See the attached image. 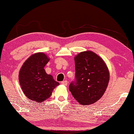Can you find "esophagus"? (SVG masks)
Here are the masks:
<instances>
[{
	"label": "esophagus",
	"instance_id": "1",
	"mask_svg": "<svg viewBox=\"0 0 134 134\" xmlns=\"http://www.w3.org/2000/svg\"><path fill=\"white\" fill-rule=\"evenodd\" d=\"M61 83H62V84H63V85L67 86V84H68V81H66V80H65V81H63Z\"/></svg>",
	"mask_w": 134,
	"mask_h": 134
}]
</instances>
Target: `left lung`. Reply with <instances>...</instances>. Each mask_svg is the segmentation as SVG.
Instances as JSON below:
<instances>
[{"instance_id": "8db88e82", "label": "left lung", "mask_w": 134, "mask_h": 134, "mask_svg": "<svg viewBox=\"0 0 134 134\" xmlns=\"http://www.w3.org/2000/svg\"><path fill=\"white\" fill-rule=\"evenodd\" d=\"M75 80L69 85L72 96L81 104H91L105 92L110 74L105 63L93 52H81L74 58Z\"/></svg>"}]
</instances>
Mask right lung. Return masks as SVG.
<instances>
[{
    "instance_id": "right-lung-1",
    "label": "right lung",
    "mask_w": 134,
    "mask_h": 134,
    "mask_svg": "<svg viewBox=\"0 0 134 134\" xmlns=\"http://www.w3.org/2000/svg\"><path fill=\"white\" fill-rule=\"evenodd\" d=\"M48 61L44 53H35L27 58L20 70L19 80L23 93L35 102L41 103L50 98L55 87L59 85L44 70Z\"/></svg>"
}]
</instances>
